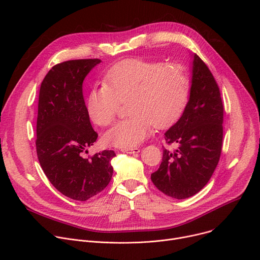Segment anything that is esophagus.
Returning <instances> with one entry per match:
<instances>
[{"label":"esophagus","mask_w":260,"mask_h":260,"mask_svg":"<svg viewBox=\"0 0 260 260\" xmlns=\"http://www.w3.org/2000/svg\"><path fill=\"white\" fill-rule=\"evenodd\" d=\"M122 152L127 153V154H133V155H135V154H139L140 149H139L138 147H134V148H123V149H122Z\"/></svg>","instance_id":"1"}]
</instances>
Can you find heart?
Instances as JSON below:
<instances>
[{"instance_id": "b5f03b06", "label": "heart", "mask_w": 260, "mask_h": 260, "mask_svg": "<svg viewBox=\"0 0 260 260\" xmlns=\"http://www.w3.org/2000/svg\"><path fill=\"white\" fill-rule=\"evenodd\" d=\"M190 78L181 64H163L144 59L123 60L109 70L105 82L94 86L87 99L91 121L106 127L115 121L121 103L129 115L104 136V142L120 148L138 146L152 125L166 128L186 107Z\"/></svg>"}]
</instances>
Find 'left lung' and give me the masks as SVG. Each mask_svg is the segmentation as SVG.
I'll return each mask as SVG.
<instances>
[{"instance_id": "left-lung-1", "label": "left lung", "mask_w": 260, "mask_h": 260, "mask_svg": "<svg viewBox=\"0 0 260 260\" xmlns=\"http://www.w3.org/2000/svg\"><path fill=\"white\" fill-rule=\"evenodd\" d=\"M223 104L219 86L207 64L195 54L189 100L165 135L174 152L163 148L159 169L151 175L163 194L185 199L206 185L219 162L223 137Z\"/></svg>"}]
</instances>
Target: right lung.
Here are the masks:
<instances>
[{"instance_id":"add662e5","label":"right lung","mask_w":260,"mask_h":260,"mask_svg":"<svg viewBox=\"0 0 260 260\" xmlns=\"http://www.w3.org/2000/svg\"><path fill=\"white\" fill-rule=\"evenodd\" d=\"M100 59L70 60L50 68L41 83L37 155L44 174L64 196L85 201L108 185L114 151L83 157L98 138L90 124L82 84Z\"/></svg>"}]
</instances>
